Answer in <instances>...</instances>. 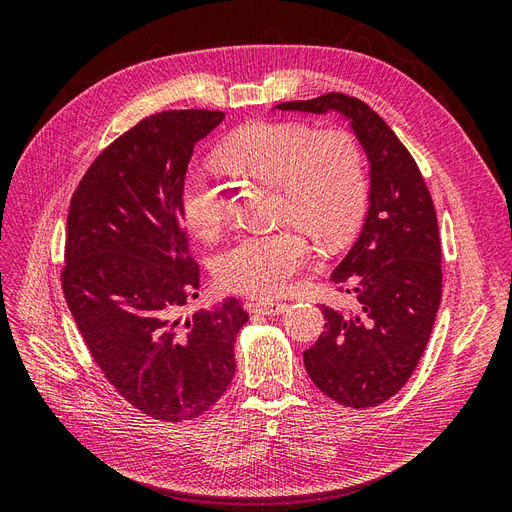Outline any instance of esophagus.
<instances>
[{
    "label": "esophagus",
    "mask_w": 512,
    "mask_h": 512,
    "mask_svg": "<svg viewBox=\"0 0 512 512\" xmlns=\"http://www.w3.org/2000/svg\"><path fill=\"white\" fill-rule=\"evenodd\" d=\"M252 309L256 314H262V316H277V314H284L288 305L282 301H256V303H252Z\"/></svg>",
    "instance_id": "34e87169"
}]
</instances>
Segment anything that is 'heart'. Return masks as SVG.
<instances>
[{
    "instance_id": "obj_1",
    "label": "heart",
    "mask_w": 512,
    "mask_h": 512,
    "mask_svg": "<svg viewBox=\"0 0 512 512\" xmlns=\"http://www.w3.org/2000/svg\"><path fill=\"white\" fill-rule=\"evenodd\" d=\"M239 177L275 183L280 218L294 222L320 245L335 247L359 228L367 209L365 158L346 132H320L303 123L258 121L232 134L220 153ZM181 211L196 235L213 239L226 222V188L209 168L183 179ZM243 235L215 260L218 280L235 292L273 297L284 292L309 258L301 230Z\"/></svg>"
}]
</instances>
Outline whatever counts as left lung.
Segmentation results:
<instances>
[{"label": "left lung", "instance_id": "obj_1", "mask_svg": "<svg viewBox=\"0 0 512 512\" xmlns=\"http://www.w3.org/2000/svg\"><path fill=\"white\" fill-rule=\"evenodd\" d=\"M280 111L342 115L369 162V209L331 280L354 309L322 305L324 331L303 352L309 378L348 408H374L404 389L442 299V254L431 194L410 151L371 108L346 94L284 102Z\"/></svg>", "mask_w": 512, "mask_h": 512}]
</instances>
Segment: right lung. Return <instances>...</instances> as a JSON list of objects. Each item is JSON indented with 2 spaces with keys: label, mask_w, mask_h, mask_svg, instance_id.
I'll use <instances>...</instances> for the list:
<instances>
[{
  "label": "right lung",
  "mask_w": 512,
  "mask_h": 512,
  "mask_svg": "<svg viewBox=\"0 0 512 512\" xmlns=\"http://www.w3.org/2000/svg\"><path fill=\"white\" fill-rule=\"evenodd\" d=\"M224 113L164 111L136 123L87 168L68 211L66 303L115 391L143 414L181 423L207 412L235 376L239 299L183 316L198 297L181 211L196 143Z\"/></svg>",
  "instance_id": "obj_1"
}]
</instances>
